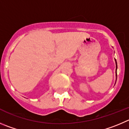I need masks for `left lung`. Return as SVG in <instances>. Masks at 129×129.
Returning a JSON list of instances; mask_svg holds the SVG:
<instances>
[{
    "label": "left lung",
    "instance_id": "1",
    "mask_svg": "<svg viewBox=\"0 0 129 129\" xmlns=\"http://www.w3.org/2000/svg\"><path fill=\"white\" fill-rule=\"evenodd\" d=\"M116 61V60H115ZM116 69H117V63H116ZM116 78H117V74H116Z\"/></svg>",
    "mask_w": 129,
    "mask_h": 129
}]
</instances>
